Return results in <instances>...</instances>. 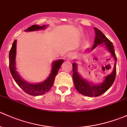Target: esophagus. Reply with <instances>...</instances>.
<instances>
[{"label":"esophagus","mask_w":127,"mask_h":127,"mask_svg":"<svg viewBox=\"0 0 127 127\" xmlns=\"http://www.w3.org/2000/svg\"><path fill=\"white\" fill-rule=\"evenodd\" d=\"M74 55L73 54V53H70V54H69V55L67 56V60H68V61H71V60L74 59Z\"/></svg>","instance_id":"esophagus-1"}]
</instances>
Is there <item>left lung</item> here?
Instances as JSON below:
<instances>
[{"mask_svg": "<svg viewBox=\"0 0 127 127\" xmlns=\"http://www.w3.org/2000/svg\"><path fill=\"white\" fill-rule=\"evenodd\" d=\"M95 38L94 40V45L91 48V50H94L98 45L103 43L104 45L109 52L111 53V55L115 60L114 69L111 74L105 77L104 80L99 85H93L89 83L85 79H82L77 71V64L75 63L72 64V79L74 81V86L75 89L80 93V94L84 95L89 97L99 96L109 89L114 82L116 75V61L117 57L115 53L114 47L112 42L109 40L100 30L96 28H95ZM89 49H88V50Z\"/></svg>", "mask_w": 127, "mask_h": 127, "instance_id": "8db88e82", "label": "left lung"}]
</instances>
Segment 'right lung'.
Instances as JSON below:
<instances>
[{"label": "right lung", "mask_w": 127, "mask_h": 127, "mask_svg": "<svg viewBox=\"0 0 127 127\" xmlns=\"http://www.w3.org/2000/svg\"><path fill=\"white\" fill-rule=\"evenodd\" d=\"M47 26L43 25L42 26L37 25H32L24 30V31H34L41 30L45 29ZM16 40H14L11 49L9 52V67L11 75L16 84L18 85L23 90L28 94L32 96H39L45 94L50 90L54 83L55 77L57 75L59 69L61 67V64L63 63V60H59L52 63V67L51 73L48 77L43 82L39 84H29L23 80L20 76L16 68Z\"/></svg>", "instance_id": "1"}]
</instances>
